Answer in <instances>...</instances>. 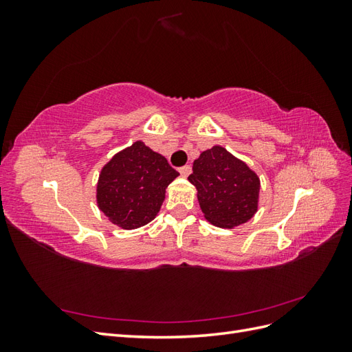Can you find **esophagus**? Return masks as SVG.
Wrapping results in <instances>:
<instances>
[{
    "label": "esophagus",
    "instance_id": "1",
    "mask_svg": "<svg viewBox=\"0 0 352 352\" xmlns=\"http://www.w3.org/2000/svg\"><path fill=\"white\" fill-rule=\"evenodd\" d=\"M190 172H192V168H190V166L189 164H186V166H182V167H179V173L182 175L184 177H186Z\"/></svg>",
    "mask_w": 352,
    "mask_h": 352
}]
</instances>
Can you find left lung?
<instances>
[{
  "instance_id": "obj_1",
  "label": "left lung",
  "mask_w": 352,
  "mask_h": 352,
  "mask_svg": "<svg viewBox=\"0 0 352 352\" xmlns=\"http://www.w3.org/2000/svg\"><path fill=\"white\" fill-rule=\"evenodd\" d=\"M188 180L197 188L199 207L212 225L235 228L257 211L260 179L225 148L201 153Z\"/></svg>"
}]
</instances>
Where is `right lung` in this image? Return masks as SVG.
Wrapping results in <instances>:
<instances>
[{"instance_id":"right-lung-1","label":"right lung","mask_w":352,"mask_h":352,"mask_svg":"<svg viewBox=\"0 0 352 352\" xmlns=\"http://www.w3.org/2000/svg\"><path fill=\"white\" fill-rule=\"evenodd\" d=\"M177 176L163 155L138 141L116 154L101 170L98 207L123 229L144 226L157 216L166 188Z\"/></svg>"}]
</instances>
